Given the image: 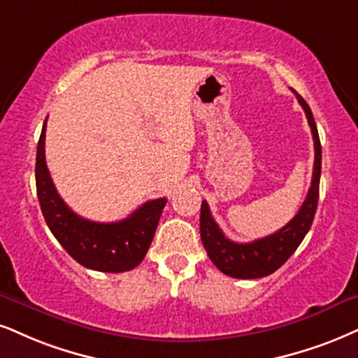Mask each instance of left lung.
Listing matches in <instances>:
<instances>
[{
  "mask_svg": "<svg viewBox=\"0 0 358 358\" xmlns=\"http://www.w3.org/2000/svg\"><path fill=\"white\" fill-rule=\"evenodd\" d=\"M295 92V91H294ZM297 101L306 111L308 126H310L312 138H314L315 161L314 172H312V182L308 189L306 201L295 217L280 231L262 237V239L239 244L232 242L224 236L217 222L213 219L209 204L202 201L201 206V239L209 259L214 266L234 279H260V277L271 275L275 272L285 260L295 252L303 237L307 236L308 229L314 222V215L319 202V184H320V169H322V145L319 132L312 116L310 108L303 101L301 94H297Z\"/></svg>",
  "mask_w": 358,
  "mask_h": 358,
  "instance_id": "8db88e82",
  "label": "left lung"
}]
</instances>
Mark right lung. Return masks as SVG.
Instances as JSON below:
<instances>
[{"label": "right lung", "instance_id": "add662e5", "mask_svg": "<svg viewBox=\"0 0 358 358\" xmlns=\"http://www.w3.org/2000/svg\"><path fill=\"white\" fill-rule=\"evenodd\" d=\"M46 121L36 151V191L44 220L66 252L87 268L126 272L143 262L167 199H154L119 222H92L73 213L57 194L44 157Z\"/></svg>", "mask_w": 358, "mask_h": 358}]
</instances>
